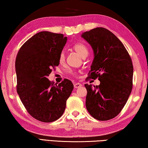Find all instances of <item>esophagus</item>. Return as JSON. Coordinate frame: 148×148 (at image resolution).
Returning <instances> with one entry per match:
<instances>
[{"label":"esophagus","mask_w":148,"mask_h":148,"mask_svg":"<svg viewBox=\"0 0 148 148\" xmlns=\"http://www.w3.org/2000/svg\"><path fill=\"white\" fill-rule=\"evenodd\" d=\"M81 86H82V84L81 83H79V82L74 84V88H79L81 87Z\"/></svg>","instance_id":"1"}]
</instances>
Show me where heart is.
Returning <instances> with one entry per match:
<instances>
[{"label":"heart","instance_id":"b5f03b06","mask_svg":"<svg viewBox=\"0 0 148 148\" xmlns=\"http://www.w3.org/2000/svg\"><path fill=\"white\" fill-rule=\"evenodd\" d=\"M73 49L77 53H78L80 56H81L82 58H86L88 54V48L86 46H85L84 44L79 43H76L75 45H74L73 47ZM65 61V54L64 52H62L60 54L59 56V62L60 64L64 63ZM69 73L71 75H75V74L73 71H70Z\"/></svg>","mask_w":148,"mask_h":148}]
</instances>
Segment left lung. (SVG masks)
<instances>
[{"label":"left lung","mask_w":148,"mask_h":148,"mask_svg":"<svg viewBox=\"0 0 148 148\" xmlns=\"http://www.w3.org/2000/svg\"><path fill=\"white\" fill-rule=\"evenodd\" d=\"M94 54L88 79L100 81L99 86L84 84L86 107L93 118L107 121L123 109L133 88V66L121 41L107 29L98 27L81 35Z\"/></svg>","instance_id":"obj_1"}]
</instances>
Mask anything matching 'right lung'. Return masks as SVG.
I'll return each mask as SVG.
<instances>
[{"instance_id": "obj_1", "label": "right lung", "mask_w": 148, "mask_h": 148, "mask_svg": "<svg viewBox=\"0 0 148 148\" xmlns=\"http://www.w3.org/2000/svg\"><path fill=\"white\" fill-rule=\"evenodd\" d=\"M66 41L62 34L43 31L26 41L17 54V94L30 116L42 122H53L61 117L73 90L68 79L57 85L47 79L52 68L59 65Z\"/></svg>"}]
</instances>
